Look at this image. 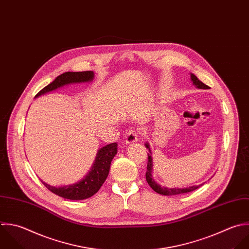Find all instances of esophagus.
I'll list each match as a JSON object with an SVG mask.
<instances>
[{"label": "esophagus", "instance_id": "obj_1", "mask_svg": "<svg viewBox=\"0 0 249 249\" xmlns=\"http://www.w3.org/2000/svg\"><path fill=\"white\" fill-rule=\"evenodd\" d=\"M139 138V133L136 130H131L127 136H126V143L130 144V143H134L138 141Z\"/></svg>", "mask_w": 249, "mask_h": 249}]
</instances>
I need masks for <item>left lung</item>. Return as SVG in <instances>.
Listing matches in <instances>:
<instances>
[{
	"label": "left lung",
	"instance_id": "left-lung-1",
	"mask_svg": "<svg viewBox=\"0 0 249 249\" xmlns=\"http://www.w3.org/2000/svg\"><path fill=\"white\" fill-rule=\"evenodd\" d=\"M191 79L193 81V84H195L198 88L200 89H209L210 87L208 85H206L205 83H203L201 80L198 79V77L195 74H191ZM145 146L149 149V145L146 143ZM148 160H147V171L145 174V178H146V181L149 184V186L158 194H162L165 196H174V195H179V194H183V193H188L191 191H194L196 189H198L201 185L198 186H192L189 188H167V187H161L159 184H157L153 178H152V175H151V170H152V158L151 156L148 154Z\"/></svg>",
	"mask_w": 249,
	"mask_h": 249
}]
</instances>
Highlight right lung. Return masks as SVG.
<instances>
[{"label":"right lung","mask_w":249,"mask_h":249,"mask_svg":"<svg viewBox=\"0 0 249 249\" xmlns=\"http://www.w3.org/2000/svg\"><path fill=\"white\" fill-rule=\"evenodd\" d=\"M94 77V72L91 71H67L55 78L50 84L42 88L36 95V98L43 95L47 92L53 91L59 87L70 83H77V82H87L91 81ZM117 153V143L113 142L102 147L97 154L96 160L94 162V166L89 172V174L80 180L79 182L71 185H67L63 187H54L48 185L47 183L42 182V184L52 193L69 200H84L92 197L96 194L101 186L106 181L110 163Z\"/></svg>","instance_id":"right-lung-1"}]
</instances>
